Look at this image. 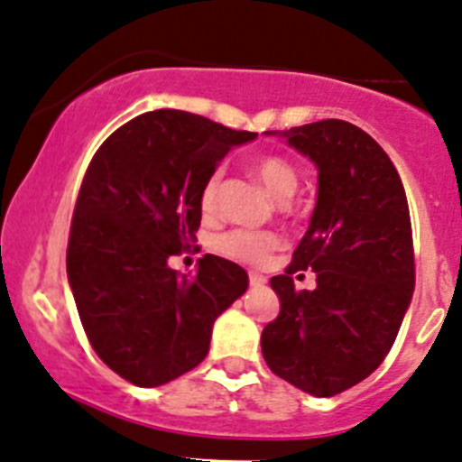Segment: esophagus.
Masks as SVG:
<instances>
[{
	"instance_id": "34e87169",
	"label": "esophagus",
	"mask_w": 462,
	"mask_h": 462,
	"mask_svg": "<svg viewBox=\"0 0 462 462\" xmlns=\"http://www.w3.org/2000/svg\"><path fill=\"white\" fill-rule=\"evenodd\" d=\"M248 281H251V288H262V285L267 282V278L262 276V273H257V272H251V273H248Z\"/></svg>"
}]
</instances>
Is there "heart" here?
<instances>
[{"mask_svg":"<svg viewBox=\"0 0 462 462\" xmlns=\"http://www.w3.org/2000/svg\"><path fill=\"white\" fill-rule=\"evenodd\" d=\"M253 174L257 177L264 189L276 198V200H288L290 195H294L299 186V174L292 165L285 159L278 156H264V159L255 161L253 165ZM221 170L209 174V180L205 181L200 190V209L207 216H211L218 207V190H221ZM281 246V236L272 235V232H253V230H230L226 235L216 236L214 248L216 253L230 257V260L246 262V264H260L267 260L269 253L273 248Z\"/></svg>","mask_w":462,"mask_h":462,"instance_id":"1","label":"heart"}]
</instances>
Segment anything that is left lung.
<instances>
[{
    "label": "left lung",
    "mask_w": 462,
    "mask_h": 462,
    "mask_svg": "<svg viewBox=\"0 0 462 462\" xmlns=\"http://www.w3.org/2000/svg\"><path fill=\"white\" fill-rule=\"evenodd\" d=\"M278 135L318 168V202L292 264L272 278L281 313L262 331V356L285 382L329 398L359 384L392 350L414 290L412 226L384 149L343 119ZM313 268L299 293L291 273Z\"/></svg>",
    "instance_id": "left-lung-1"
}]
</instances>
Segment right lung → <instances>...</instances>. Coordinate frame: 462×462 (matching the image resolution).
Here are the masks:
<instances>
[{
    "label": "right lung",
    "instance_id": "add662e5",
    "mask_svg": "<svg viewBox=\"0 0 462 462\" xmlns=\"http://www.w3.org/2000/svg\"><path fill=\"white\" fill-rule=\"evenodd\" d=\"M255 138L184 110H153L94 153L66 273L91 347L131 384L161 386L193 371L216 318L248 290V273L226 257H200L195 276L168 260L195 241L200 190L216 165Z\"/></svg>",
    "mask_w": 462,
    "mask_h": 462
}]
</instances>
